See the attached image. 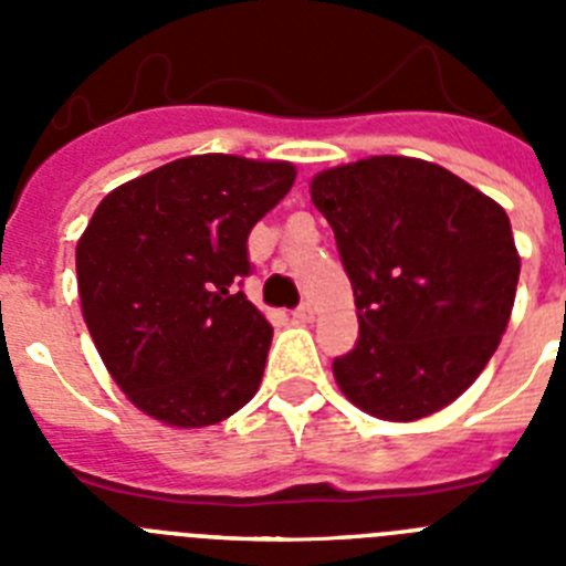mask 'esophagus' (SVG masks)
<instances>
[{"label":"esophagus","mask_w":566,"mask_h":566,"mask_svg":"<svg viewBox=\"0 0 566 566\" xmlns=\"http://www.w3.org/2000/svg\"><path fill=\"white\" fill-rule=\"evenodd\" d=\"M294 317H297L300 323H312V319H314V306H312V303H300V306L294 308Z\"/></svg>","instance_id":"esophagus-1"}]
</instances>
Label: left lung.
Segmentation results:
<instances>
[{
  "label": "left lung",
  "mask_w": 566,
  "mask_h": 566,
  "mask_svg": "<svg viewBox=\"0 0 566 566\" xmlns=\"http://www.w3.org/2000/svg\"><path fill=\"white\" fill-rule=\"evenodd\" d=\"M359 337L332 365L348 402L417 422L468 391L502 343L522 258L493 198L422 158L371 155L312 178Z\"/></svg>",
  "instance_id": "8db88e82"
}]
</instances>
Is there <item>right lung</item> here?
Instances as JSON below:
<instances>
[{"label": "right lung", "mask_w": 566, "mask_h": 566, "mask_svg": "<svg viewBox=\"0 0 566 566\" xmlns=\"http://www.w3.org/2000/svg\"><path fill=\"white\" fill-rule=\"evenodd\" d=\"M289 161L207 153L115 187L76 247L87 332L129 402L207 428L258 394L272 326L247 294V238L292 189Z\"/></svg>", "instance_id": "right-lung-1"}]
</instances>
